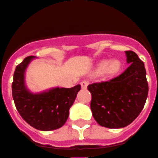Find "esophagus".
<instances>
[{
	"label": "esophagus",
	"instance_id": "esophagus-1",
	"mask_svg": "<svg viewBox=\"0 0 158 158\" xmlns=\"http://www.w3.org/2000/svg\"><path fill=\"white\" fill-rule=\"evenodd\" d=\"M80 85H81V87H82L83 89H86L88 85H89V82L86 81V80H84V81H82V82L80 83Z\"/></svg>",
	"mask_w": 158,
	"mask_h": 158
}]
</instances>
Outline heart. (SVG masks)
I'll use <instances>...</instances> for the list:
<instances>
[{"label":"heart","instance_id":"obj_1","mask_svg":"<svg viewBox=\"0 0 158 158\" xmlns=\"http://www.w3.org/2000/svg\"><path fill=\"white\" fill-rule=\"evenodd\" d=\"M121 69V62L118 60H103L97 64L96 69V73H106L108 75H115Z\"/></svg>","mask_w":158,"mask_h":158}]
</instances>
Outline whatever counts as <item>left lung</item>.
<instances>
[{
	"mask_svg": "<svg viewBox=\"0 0 158 158\" xmlns=\"http://www.w3.org/2000/svg\"><path fill=\"white\" fill-rule=\"evenodd\" d=\"M129 66L120 75L108 81L88 85L92 99L90 109L98 124L119 129L130 124L139 116L148 95L144 63L135 52H125Z\"/></svg>",
	"mask_w": 158,
	"mask_h": 158,
	"instance_id": "left-lung-1",
	"label": "left lung"
}]
</instances>
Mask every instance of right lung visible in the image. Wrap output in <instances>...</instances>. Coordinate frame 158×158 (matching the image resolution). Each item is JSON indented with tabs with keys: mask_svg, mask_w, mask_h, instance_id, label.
Here are the masks:
<instances>
[{
	"mask_svg": "<svg viewBox=\"0 0 158 158\" xmlns=\"http://www.w3.org/2000/svg\"><path fill=\"white\" fill-rule=\"evenodd\" d=\"M35 56H28L16 67L12 90L16 108L24 121L35 129L51 131L64 125L69 108L75 101L81 85L72 88L54 87L32 92L26 85L25 73Z\"/></svg>",
	"mask_w": 158,
	"mask_h": 158,
	"instance_id": "add662e5",
	"label": "right lung"
}]
</instances>
